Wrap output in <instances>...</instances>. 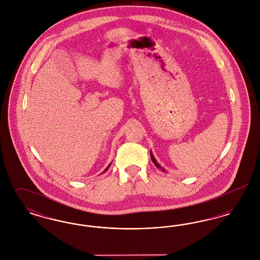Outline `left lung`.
Returning a JSON list of instances; mask_svg holds the SVG:
<instances>
[{
    "label": "left lung",
    "instance_id": "1",
    "mask_svg": "<svg viewBox=\"0 0 260 260\" xmlns=\"http://www.w3.org/2000/svg\"><path fill=\"white\" fill-rule=\"evenodd\" d=\"M151 160H152V161H153V162H154V164H155V166H156V167H157V168H158V169H161V171H162V172H165V170H164V169H162V168H161V166H160V165H159V164H158V162H157V161H156V159H155V158H154V156H153V154H152V152H151Z\"/></svg>",
    "mask_w": 260,
    "mask_h": 260
}]
</instances>
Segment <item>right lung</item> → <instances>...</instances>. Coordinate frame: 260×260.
Instances as JSON below:
<instances>
[{
    "mask_svg": "<svg viewBox=\"0 0 260 260\" xmlns=\"http://www.w3.org/2000/svg\"><path fill=\"white\" fill-rule=\"evenodd\" d=\"M110 166H111V164H110V165H109V166H108V167H107V168L104 170V172H107V171H108V169L110 168ZM104 172H103V173H104Z\"/></svg>",
    "mask_w": 260,
    "mask_h": 260,
    "instance_id": "obj_1",
    "label": "right lung"
}]
</instances>
